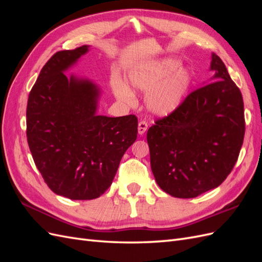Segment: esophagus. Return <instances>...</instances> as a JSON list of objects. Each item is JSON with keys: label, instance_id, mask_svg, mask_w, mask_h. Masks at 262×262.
I'll use <instances>...</instances> for the list:
<instances>
[{"label": "esophagus", "instance_id": "34e87169", "mask_svg": "<svg viewBox=\"0 0 262 262\" xmlns=\"http://www.w3.org/2000/svg\"><path fill=\"white\" fill-rule=\"evenodd\" d=\"M147 130V122L145 120H141L138 125V132L139 134H144Z\"/></svg>", "mask_w": 262, "mask_h": 262}]
</instances>
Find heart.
<instances>
[{
  "instance_id": "1",
  "label": "heart",
  "mask_w": 262,
  "mask_h": 262,
  "mask_svg": "<svg viewBox=\"0 0 262 262\" xmlns=\"http://www.w3.org/2000/svg\"><path fill=\"white\" fill-rule=\"evenodd\" d=\"M179 61L165 58L142 64L131 71L129 81L133 89L148 92L146 105L150 112L165 116L178 108L190 85V76L184 69H178ZM113 90L118 98L132 102L133 93L121 81H115Z\"/></svg>"
}]
</instances>
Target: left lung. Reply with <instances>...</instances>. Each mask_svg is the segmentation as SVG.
<instances>
[{
    "label": "left lung",
    "mask_w": 262,
    "mask_h": 262,
    "mask_svg": "<svg viewBox=\"0 0 262 262\" xmlns=\"http://www.w3.org/2000/svg\"><path fill=\"white\" fill-rule=\"evenodd\" d=\"M212 81L190 93L146 134L150 168L163 191L195 198L219 187L238 158L245 136L244 101L225 64L212 54Z\"/></svg>",
    "instance_id": "obj_1"
}]
</instances>
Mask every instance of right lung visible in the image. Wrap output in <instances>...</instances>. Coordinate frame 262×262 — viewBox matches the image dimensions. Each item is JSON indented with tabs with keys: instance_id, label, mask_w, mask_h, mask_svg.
<instances>
[{
	"instance_id": "1",
	"label": "right lung",
	"mask_w": 262,
	"mask_h": 262,
	"mask_svg": "<svg viewBox=\"0 0 262 262\" xmlns=\"http://www.w3.org/2000/svg\"><path fill=\"white\" fill-rule=\"evenodd\" d=\"M89 46L55 52L31 89L27 141L38 170L54 193L71 200L96 199L112 186L125 150L137 140L134 115H96L98 87L63 73Z\"/></svg>"
}]
</instances>
